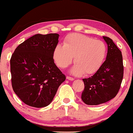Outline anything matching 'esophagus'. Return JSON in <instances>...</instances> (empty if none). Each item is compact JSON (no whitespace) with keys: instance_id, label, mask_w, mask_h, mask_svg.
Instances as JSON below:
<instances>
[{"instance_id":"obj_1","label":"esophagus","mask_w":133,"mask_h":133,"mask_svg":"<svg viewBox=\"0 0 133 133\" xmlns=\"http://www.w3.org/2000/svg\"><path fill=\"white\" fill-rule=\"evenodd\" d=\"M66 79L68 80H69V81H74V78L70 76H67Z\"/></svg>"}]
</instances>
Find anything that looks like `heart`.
Masks as SVG:
<instances>
[{
    "mask_svg": "<svg viewBox=\"0 0 133 133\" xmlns=\"http://www.w3.org/2000/svg\"><path fill=\"white\" fill-rule=\"evenodd\" d=\"M107 46L102 41L79 33L66 37L64 44H59L53 51V58L59 68H66L74 57L75 65L71 72L76 76L84 73L89 76L97 72L103 64Z\"/></svg>",
    "mask_w": 133,
    "mask_h": 133,
    "instance_id": "1",
    "label": "heart"
}]
</instances>
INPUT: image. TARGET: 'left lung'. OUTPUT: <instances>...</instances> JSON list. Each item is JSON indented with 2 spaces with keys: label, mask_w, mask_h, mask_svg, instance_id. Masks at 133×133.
Wrapping results in <instances>:
<instances>
[{
  "label": "left lung",
  "mask_w": 133,
  "mask_h": 133,
  "mask_svg": "<svg viewBox=\"0 0 133 133\" xmlns=\"http://www.w3.org/2000/svg\"><path fill=\"white\" fill-rule=\"evenodd\" d=\"M103 38L108 45L106 60L92 77L83 79L85 87L81 98L89 105H100L116 97L123 77L124 68L121 51L111 38Z\"/></svg>",
  "instance_id": "8db88e82"
}]
</instances>
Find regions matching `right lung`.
Here are the masks:
<instances>
[{
  "mask_svg": "<svg viewBox=\"0 0 133 133\" xmlns=\"http://www.w3.org/2000/svg\"><path fill=\"white\" fill-rule=\"evenodd\" d=\"M59 36L57 33L35 35L19 44L11 57L13 90L30 107L49 105L65 80L53 59Z\"/></svg>",
  "mask_w": 133,
  "mask_h": 133,
  "instance_id": "add662e5",
  "label": "right lung"
}]
</instances>
